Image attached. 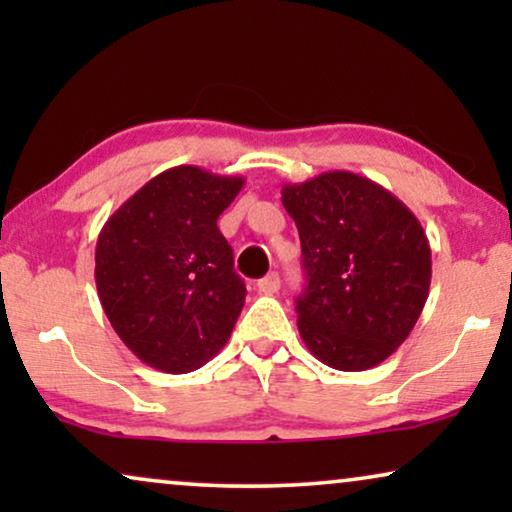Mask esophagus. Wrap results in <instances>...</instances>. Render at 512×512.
Here are the masks:
<instances>
[{"mask_svg": "<svg viewBox=\"0 0 512 512\" xmlns=\"http://www.w3.org/2000/svg\"><path fill=\"white\" fill-rule=\"evenodd\" d=\"M279 275L277 272H270V275H265L263 279H258V291L265 293V296H272V293L279 291Z\"/></svg>", "mask_w": 512, "mask_h": 512, "instance_id": "obj_1", "label": "esophagus"}]
</instances>
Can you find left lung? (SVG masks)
Listing matches in <instances>:
<instances>
[{"mask_svg":"<svg viewBox=\"0 0 512 512\" xmlns=\"http://www.w3.org/2000/svg\"><path fill=\"white\" fill-rule=\"evenodd\" d=\"M282 205L303 249L300 338L335 370L375 368L403 345L429 298L422 223L387 188L345 170L284 184Z\"/></svg>","mask_w":512,"mask_h":512,"instance_id":"1","label":"left lung"}]
</instances>
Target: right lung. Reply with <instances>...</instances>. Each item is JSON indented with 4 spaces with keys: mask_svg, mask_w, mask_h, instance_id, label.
Returning a JSON list of instances; mask_svg holds the SVG:
<instances>
[{
    "mask_svg": "<svg viewBox=\"0 0 512 512\" xmlns=\"http://www.w3.org/2000/svg\"><path fill=\"white\" fill-rule=\"evenodd\" d=\"M242 186V177L172 167L125 200L100 230L97 296L118 338L146 366L191 373L233 333L247 289L216 219Z\"/></svg>",
    "mask_w": 512,
    "mask_h": 512,
    "instance_id": "1",
    "label": "right lung"
}]
</instances>
